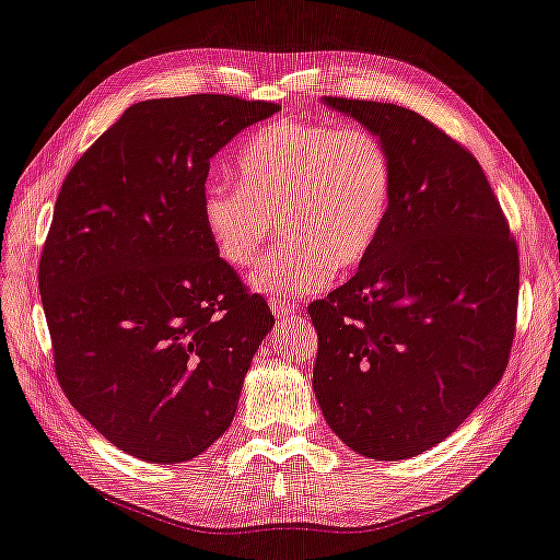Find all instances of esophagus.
I'll use <instances>...</instances> for the list:
<instances>
[{
    "label": "esophagus",
    "instance_id": "34e87169",
    "mask_svg": "<svg viewBox=\"0 0 560 560\" xmlns=\"http://www.w3.org/2000/svg\"><path fill=\"white\" fill-rule=\"evenodd\" d=\"M270 308L275 315H279V318H295L298 315V304H290L279 298H270Z\"/></svg>",
    "mask_w": 560,
    "mask_h": 560
}]
</instances>
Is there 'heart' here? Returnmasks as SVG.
Segmentation results:
<instances>
[{
    "label": "heart",
    "mask_w": 560,
    "mask_h": 560,
    "mask_svg": "<svg viewBox=\"0 0 560 560\" xmlns=\"http://www.w3.org/2000/svg\"><path fill=\"white\" fill-rule=\"evenodd\" d=\"M237 183H210L203 224L214 252L247 270L277 220L288 242L258 267L254 288L295 300L371 256L394 203V162L369 128L279 120L252 135L235 160Z\"/></svg>",
    "instance_id": "obj_1"
}]
</instances>
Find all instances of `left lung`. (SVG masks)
<instances>
[{"instance_id":"obj_1","label":"left lung","mask_w":560,"mask_h":560,"mask_svg":"<svg viewBox=\"0 0 560 560\" xmlns=\"http://www.w3.org/2000/svg\"><path fill=\"white\" fill-rule=\"evenodd\" d=\"M325 103L386 143L394 203L359 272L308 304L313 392L352 451L415 457L455 432L505 373L517 242L478 160L425 116L334 95Z\"/></svg>"}]
</instances>
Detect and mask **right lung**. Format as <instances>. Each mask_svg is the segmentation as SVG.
Returning <instances> with one entry per match:
<instances>
[{
    "label": "right lung",
    "instance_id": "add662e5",
    "mask_svg": "<svg viewBox=\"0 0 560 560\" xmlns=\"http://www.w3.org/2000/svg\"><path fill=\"white\" fill-rule=\"evenodd\" d=\"M275 112L224 93L137 103L57 197L38 265L57 380L107 442L153 465L220 440L275 325L201 212L210 158Z\"/></svg>",
    "mask_w": 560,
    "mask_h": 560
}]
</instances>
